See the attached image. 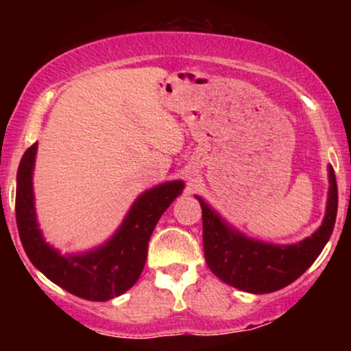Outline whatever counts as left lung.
<instances>
[{"mask_svg":"<svg viewBox=\"0 0 351 351\" xmlns=\"http://www.w3.org/2000/svg\"><path fill=\"white\" fill-rule=\"evenodd\" d=\"M328 198L320 228L295 244H272L237 231L201 196L203 247L208 267L239 291L271 293L297 280L324 251L333 232L338 208L335 171L328 165Z\"/></svg>","mask_w":351,"mask_h":351,"instance_id":"obj_1","label":"left lung"}]
</instances>
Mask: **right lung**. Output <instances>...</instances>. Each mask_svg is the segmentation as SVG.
Returning <instances> with one entry per match:
<instances>
[{
    "instance_id": "obj_1",
    "label": "right lung",
    "mask_w": 351,
    "mask_h": 351,
    "mask_svg": "<svg viewBox=\"0 0 351 351\" xmlns=\"http://www.w3.org/2000/svg\"><path fill=\"white\" fill-rule=\"evenodd\" d=\"M36 153L38 142L23 155L16 176V223L26 256L47 279L80 299L106 302L122 295L138 280L153 229L184 183L173 180L147 189L106 243L84 252L60 254L39 229L33 188Z\"/></svg>"
}]
</instances>
